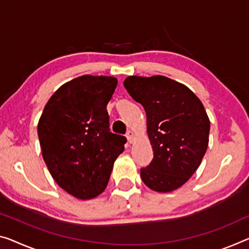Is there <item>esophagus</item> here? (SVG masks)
Listing matches in <instances>:
<instances>
[{
  "label": "esophagus",
  "mask_w": 249,
  "mask_h": 249,
  "mask_svg": "<svg viewBox=\"0 0 249 249\" xmlns=\"http://www.w3.org/2000/svg\"><path fill=\"white\" fill-rule=\"evenodd\" d=\"M127 139L130 143H132L133 141H135V133H133V131H131V130H129L127 132Z\"/></svg>",
  "instance_id": "obj_1"
}]
</instances>
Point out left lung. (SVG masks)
Instances as JSON below:
<instances>
[{"label":"left lung","instance_id":"8db88e82","mask_svg":"<svg viewBox=\"0 0 249 249\" xmlns=\"http://www.w3.org/2000/svg\"><path fill=\"white\" fill-rule=\"evenodd\" d=\"M124 86L144 108L154 149L141 179L158 193L178 189L196 173L207 150L210 121L204 106L188 87L163 75H131Z\"/></svg>","mask_w":249,"mask_h":249}]
</instances>
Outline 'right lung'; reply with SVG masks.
Returning a JSON list of instances; mask_svg holds the SVG:
<instances>
[{
	"label": "right lung",
	"mask_w": 249,
	"mask_h": 249,
	"mask_svg": "<svg viewBox=\"0 0 249 249\" xmlns=\"http://www.w3.org/2000/svg\"><path fill=\"white\" fill-rule=\"evenodd\" d=\"M113 76L81 75L50 98L37 124L44 162L68 194L88 200L103 193L125 137L110 131L107 105L116 90Z\"/></svg>",
	"instance_id": "1"
}]
</instances>
